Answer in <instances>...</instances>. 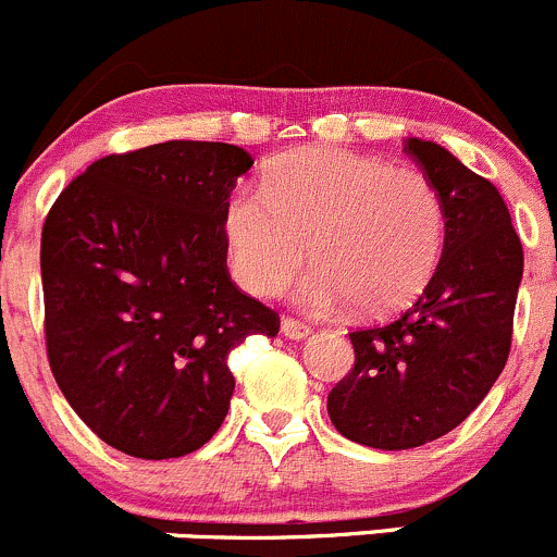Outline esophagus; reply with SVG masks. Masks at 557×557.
Wrapping results in <instances>:
<instances>
[{"label":"esophagus","instance_id":"obj_1","mask_svg":"<svg viewBox=\"0 0 557 557\" xmlns=\"http://www.w3.org/2000/svg\"><path fill=\"white\" fill-rule=\"evenodd\" d=\"M280 329H283V334L288 336V339H307V336L312 334L310 325L301 323V320H296V318H283Z\"/></svg>","mask_w":557,"mask_h":557}]
</instances>
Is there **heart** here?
<instances>
[{
  "label": "heart",
  "instance_id": "b5f03b06",
  "mask_svg": "<svg viewBox=\"0 0 557 557\" xmlns=\"http://www.w3.org/2000/svg\"><path fill=\"white\" fill-rule=\"evenodd\" d=\"M223 237L250 294L283 288L310 245L318 263L294 290L305 310L356 305L363 314H391L412 305L434 277L447 212L425 174L314 145L274 159L263 190L228 196Z\"/></svg>",
  "mask_w": 557,
  "mask_h": 557
}]
</instances>
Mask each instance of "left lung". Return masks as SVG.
Returning a JSON list of instances; mask_svg holds the SVG:
<instances>
[{"mask_svg": "<svg viewBox=\"0 0 557 557\" xmlns=\"http://www.w3.org/2000/svg\"><path fill=\"white\" fill-rule=\"evenodd\" d=\"M404 150L445 201V250L401 318L352 331L356 367L329 393L336 431L377 450L440 440L480 407L509 358L522 280V245L496 185L436 143L409 137Z\"/></svg>", "mask_w": 557, "mask_h": 557, "instance_id": "left-lung-1", "label": "left lung"}]
</instances>
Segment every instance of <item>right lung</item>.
Listing matches in <instances>:
<instances>
[{
	"instance_id": "obj_1",
	"label": "right lung",
	"mask_w": 557,
	"mask_h": 557,
	"mask_svg": "<svg viewBox=\"0 0 557 557\" xmlns=\"http://www.w3.org/2000/svg\"><path fill=\"white\" fill-rule=\"evenodd\" d=\"M250 166L237 145L194 139L104 156L45 218L50 372L115 450L164 460L207 445L234 393L228 352L280 331L226 269L223 207Z\"/></svg>"
}]
</instances>
